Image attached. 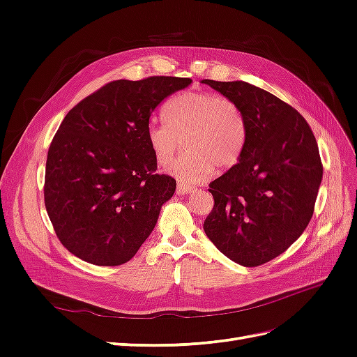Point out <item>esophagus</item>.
Instances as JSON below:
<instances>
[{
    "instance_id": "1",
    "label": "esophagus",
    "mask_w": 357,
    "mask_h": 357,
    "mask_svg": "<svg viewBox=\"0 0 357 357\" xmlns=\"http://www.w3.org/2000/svg\"><path fill=\"white\" fill-rule=\"evenodd\" d=\"M195 192V186L186 185V183H178L177 185V193L178 195H188V193Z\"/></svg>"
}]
</instances>
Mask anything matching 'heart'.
I'll use <instances>...</instances> for the list:
<instances>
[{
	"instance_id": "1",
	"label": "heart",
	"mask_w": 357,
	"mask_h": 357,
	"mask_svg": "<svg viewBox=\"0 0 357 357\" xmlns=\"http://www.w3.org/2000/svg\"><path fill=\"white\" fill-rule=\"evenodd\" d=\"M164 116L167 123L147 126V144L158 164L167 165L185 139L186 152L168 172L186 185L202 183L215 165L231 168L241 158L247 125L235 101L207 91L183 92L167 102Z\"/></svg>"
}]
</instances>
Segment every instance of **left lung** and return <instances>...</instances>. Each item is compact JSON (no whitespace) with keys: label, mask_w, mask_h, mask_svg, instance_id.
Here are the masks:
<instances>
[{"label":"left lung","mask_w":357,"mask_h":357,"mask_svg":"<svg viewBox=\"0 0 357 357\" xmlns=\"http://www.w3.org/2000/svg\"><path fill=\"white\" fill-rule=\"evenodd\" d=\"M202 83L238 104L247 125L241 158L210 183L214 207L204 231L231 261L262 265L312 218L323 177L319 146L305 119L275 95L241 80Z\"/></svg>","instance_id":"1"}]
</instances>
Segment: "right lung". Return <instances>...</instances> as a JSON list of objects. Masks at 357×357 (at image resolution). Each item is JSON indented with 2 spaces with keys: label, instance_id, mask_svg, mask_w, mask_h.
<instances>
[{
  "label": "right lung",
  "instance_id": "right-lung-1",
  "mask_svg": "<svg viewBox=\"0 0 357 357\" xmlns=\"http://www.w3.org/2000/svg\"><path fill=\"white\" fill-rule=\"evenodd\" d=\"M190 79L116 80L68 112L52 139L45 204L59 241L82 261L117 266L152 234L176 180L156 174L150 114Z\"/></svg>",
  "mask_w": 357,
  "mask_h": 357
}]
</instances>
